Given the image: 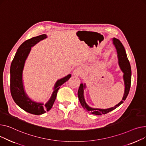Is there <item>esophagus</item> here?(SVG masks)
<instances>
[{
    "mask_svg": "<svg viewBox=\"0 0 146 146\" xmlns=\"http://www.w3.org/2000/svg\"><path fill=\"white\" fill-rule=\"evenodd\" d=\"M72 74L76 76H81L82 74V70L80 68H76L75 70H74Z\"/></svg>",
    "mask_w": 146,
    "mask_h": 146,
    "instance_id": "obj_1",
    "label": "esophagus"
}]
</instances>
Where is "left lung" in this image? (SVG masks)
<instances>
[{
    "mask_svg": "<svg viewBox=\"0 0 146 146\" xmlns=\"http://www.w3.org/2000/svg\"><path fill=\"white\" fill-rule=\"evenodd\" d=\"M113 44H114L117 51L119 65L120 66L123 72H124L123 78L124 80V84H125L124 95L122 99V101L120 102H119L117 105H116L115 106L112 108L104 109V110L92 108L89 106H88L87 104L85 103V101L84 98V90H83L84 85L82 84H80L78 91V97L80 103L85 110H86L88 113H91L92 114H95L97 115H100L102 114H106L107 113L110 112V111L114 110V109H115L118 106H119L121 104L123 103L124 101L125 100L130 90L131 82V70L130 62L127 58L125 49L122 44V43L118 39H116V38L113 39Z\"/></svg>",
    "mask_w": 146,
    "mask_h": 146,
    "instance_id": "1",
    "label": "left lung"
}]
</instances>
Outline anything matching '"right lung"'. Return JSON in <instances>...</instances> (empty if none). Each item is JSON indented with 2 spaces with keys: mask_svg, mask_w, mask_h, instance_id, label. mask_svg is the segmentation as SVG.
Wrapping results in <instances>:
<instances>
[{
  "mask_svg": "<svg viewBox=\"0 0 146 146\" xmlns=\"http://www.w3.org/2000/svg\"><path fill=\"white\" fill-rule=\"evenodd\" d=\"M46 38L45 34L32 38L25 41L18 49L11 66V83L10 88L12 97L15 103L27 112L40 115L49 111L54 103L58 90L66 81L70 78L71 74L68 75L62 79L58 80L55 85L54 91L49 101L45 104L31 101L25 93L22 84V71L25 60L31 49V47L35 45L40 40Z\"/></svg>",
  "mask_w": 146,
  "mask_h": 146,
  "instance_id": "right-lung-1",
  "label": "right lung"
}]
</instances>
